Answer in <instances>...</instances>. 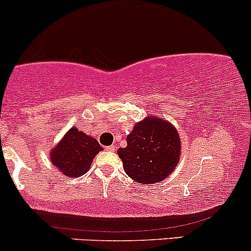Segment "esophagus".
I'll use <instances>...</instances> for the list:
<instances>
[{
	"mask_svg": "<svg viewBox=\"0 0 251 251\" xmlns=\"http://www.w3.org/2000/svg\"><path fill=\"white\" fill-rule=\"evenodd\" d=\"M105 150L109 151V152H114V151H115V146H107V147H105Z\"/></svg>",
	"mask_w": 251,
	"mask_h": 251,
	"instance_id": "obj_1",
	"label": "esophagus"
}]
</instances>
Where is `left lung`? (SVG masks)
<instances>
[{
    "label": "left lung",
    "instance_id": "8db88e82",
    "mask_svg": "<svg viewBox=\"0 0 251 251\" xmlns=\"http://www.w3.org/2000/svg\"><path fill=\"white\" fill-rule=\"evenodd\" d=\"M182 142L176 126L159 116L148 115L126 135L118 148L126 174L137 183L153 184L172 174L180 158Z\"/></svg>",
    "mask_w": 251,
    "mask_h": 251
}]
</instances>
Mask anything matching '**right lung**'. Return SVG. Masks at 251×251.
Returning a JSON list of instances; mask_svg holds the SVG:
<instances>
[{
    "label": "right lung",
    "mask_w": 251,
    "mask_h": 251,
    "mask_svg": "<svg viewBox=\"0 0 251 251\" xmlns=\"http://www.w3.org/2000/svg\"><path fill=\"white\" fill-rule=\"evenodd\" d=\"M103 147L92 136L72 126L55 147L50 150V161L60 172L73 178L85 175L91 168L93 158Z\"/></svg>",
    "instance_id": "add662e5"
}]
</instances>
